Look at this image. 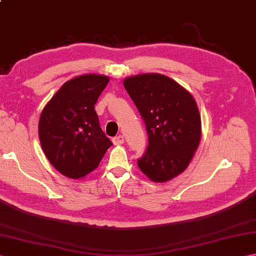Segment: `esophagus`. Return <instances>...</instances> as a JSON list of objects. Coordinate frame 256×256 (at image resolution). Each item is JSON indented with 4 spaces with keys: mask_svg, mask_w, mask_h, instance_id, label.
Instances as JSON below:
<instances>
[{
    "mask_svg": "<svg viewBox=\"0 0 256 256\" xmlns=\"http://www.w3.org/2000/svg\"><path fill=\"white\" fill-rule=\"evenodd\" d=\"M112 140H113L114 145H121L124 143V138H123V135H118V136L113 138Z\"/></svg>",
    "mask_w": 256,
    "mask_h": 256,
    "instance_id": "esophagus-1",
    "label": "esophagus"
}]
</instances>
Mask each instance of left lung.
Listing matches in <instances>:
<instances>
[{
    "mask_svg": "<svg viewBox=\"0 0 256 256\" xmlns=\"http://www.w3.org/2000/svg\"><path fill=\"white\" fill-rule=\"evenodd\" d=\"M124 88L146 126L148 145L138 166L152 182H165L188 167L201 138V118L194 96L160 74L128 77Z\"/></svg>",
    "mask_w": 256,
    "mask_h": 256,
    "instance_id": "8db88e82",
    "label": "left lung"
}]
</instances>
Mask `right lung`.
<instances>
[{
    "instance_id": "right-lung-1",
    "label": "right lung",
    "mask_w": 256,
    "mask_h": 256,
    "mask_svg": "<svg viewBox=\"0 0 256 256\" xmlns=\"http://www.w3.org/2000/svg\"><path fill=\"white\" fill-rule=\"evenodd\" d=\"M110 78L82 74L64 82L42 111L38 135L47 160L72 179L99 166L112 145L103 133L94 104Z\"/></svg>"
}]
</instances>
